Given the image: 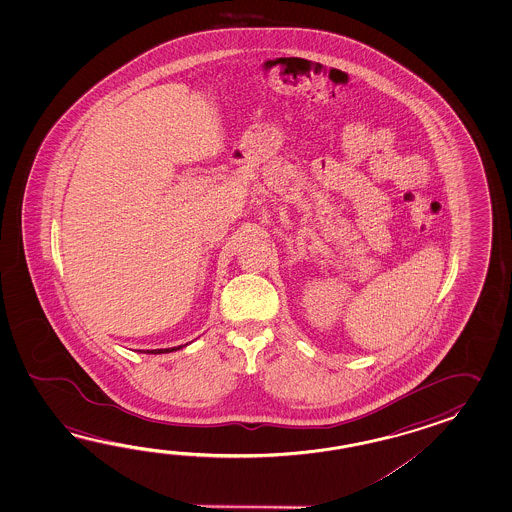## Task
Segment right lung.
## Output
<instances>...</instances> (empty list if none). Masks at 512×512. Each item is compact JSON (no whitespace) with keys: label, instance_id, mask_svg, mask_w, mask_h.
Wrapping results in <instances>:
<instances>
[{"label":"right lung","instance_id":"obj_1","mask_svg":"<svg viewBox=\"0 0 512 512\" xmlns=\"http://www.w3.org/2000/svg\"><path fill=\"white\" fill-rule=\"evenodd\" d=\"M183 346H177V348H166V349H146L144 353H152V355H159V353H172V351H177V349H181Z\"/></svg>","mask_w":512,"mask_h":512}]
</instances>
